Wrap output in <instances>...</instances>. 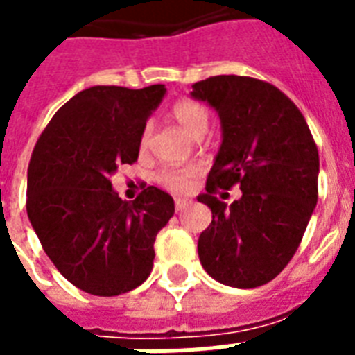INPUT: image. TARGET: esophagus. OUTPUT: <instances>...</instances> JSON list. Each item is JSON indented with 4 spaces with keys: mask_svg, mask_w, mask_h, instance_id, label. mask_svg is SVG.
I'll list each match as a JSON object with an SVG mask.
<instances>
[{
    "mask_svg": "<svg viewBox=\"0 0 355 355\" xmlns=\"http://www.w3.org/2000/svg\"><path fill=\"white\" fill-rule=\"evenodd\" d=\"M189 205H191V200L189 199H175V210L177 211L186 210Z\"/></svg>",
    "mask_w": 355,
    "mask_h": 355,
    "instance_id": "esophagus-1",
    "label": "esophagus"
}]
</instances>
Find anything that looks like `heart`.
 Segmentation results:
<instances>
[{
	"label": "heart",
	"mask_w": 355,
	"mask_h": 355,
	"mask_svg": "<svg viewBox=\"0 0 355 355\" xmlns=\"http://www.w3.org/2000/svg\"><path fill=\"white\" fill-rule=\"evenodd\" d=\"M171 118L180 125V127L193 138H199L206 132V128L210 125V110L199 101L193 99H180L171 107ZM150 141V123H145L141 132H139L138 145L139 149L145 150L149 147ZM200 175L199 166L188 167H169L158 173V184L175 193H184L191 188L193 180Z\"/></svg>",
	"instance_id": "heart-1"
}]
</instances>
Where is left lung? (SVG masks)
Segmentation results:
<instances>
[{"label": "left lung", "instance_id": "1", "mask_svg": "<svg viewBox=\"0 0 355 355\" xmlns=\"http://www.w3.org/2000/svg\"><path fill=\"white\" fill-rule=\"evenodd\" d=\"M191 96L219 112L223 144L199 195L211 225L199 237L206 272L225 286L270 282L297 252L319 199V149L302 112L276 86L245 75H216ZM239 185L226 205L219 189Z\"/></svg>", "mask_w": 355, "mask_h": 355}]
</instances>
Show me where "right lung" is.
Returning <instances> with one entry per match:
<instances>
[{
    "instance_id": "add662e5",
    "label": "right lung",
    "mask_w": 355,
    "mask_h": 355,
    "mask_svg": "<svg viewBox=\"0 0 355 355\" xmlns=\"http://www.w3.org/2000/svg\"><path fill=\"white\" fill-rule=\"evenodd\" d=\"M164 94V85L79 92L58 108L31 155V225L60 275L96 297L123 295L147 280L156 234L175 214L166 191L147 186L128 202L110 180L138 160L139 132Z\"/></svg>"
}]
</instances>
